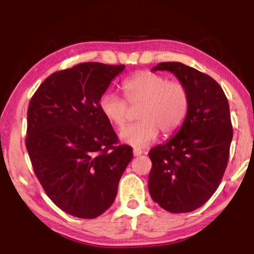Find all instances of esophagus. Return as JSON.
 <instances>
[{"instance_id": "obj_1", "label": "esophagus", "mask_w": 254, "mask_h": 254, "mask_svg": "<svg viewBox=\"0 0 254 254\" xmlns=\"http://www.w3.org/2000/svg\"><path fill=\"white\" fill-rule=\"evenodd\" d=\"M133 154H134V156H140V155L143 154V150H141L140 148H134Z\"/></svg>"}]
</instances>
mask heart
Returning <instances> with one entry per match:
<instances>
[{
    "label": "heart",
    "instance_id": "heart-1",
    "mask_svg": "<svg viewBox=\"0 0 254 254\" xmlns=\"http://www.w3.org/2000/svg\"><path fill=\"white\" fill-rule=\"evenodd\" d=\"M121 88L129 105H141L137 111L140 121L120 130L123 143L147 147L156 140L159 130L169 136L185 123L190 95L182 82L169 81L165 76L145 70L125 79ZM127 102L114 92L105 91L99 97L98 107L111 125L123 127L129 112Z\"/></svg>",
    "mask_w": 254,
    "mask_h": 254
}]
</instances>
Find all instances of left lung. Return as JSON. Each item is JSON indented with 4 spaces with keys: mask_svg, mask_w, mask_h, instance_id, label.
<instances>
[{
    "mask_svg": "<svg viewBox=\"0 0 254 254\" xmlns=\"http://www.w3.org/2000/svg\"><path fill=\"white\" fill-rule=\"evenodd\" d=\"M186 86L190 110L185 123L164 144L150 149L149 193L170 213H190L206 203L220 185L232 140L228 99L209 75L180 62H161Z\"/></svg>",
    "mask_w": 254,
    "mask_h": 254,
    "instance_id": "8db88e82",
    "label": "left lung"
}]
</instances>
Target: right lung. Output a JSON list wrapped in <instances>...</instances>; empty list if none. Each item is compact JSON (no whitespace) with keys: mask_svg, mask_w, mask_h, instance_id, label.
<instances>
[{"mask_svg":"<svg viewBox=\"0 0 254 254\" xmlns=\"http://www.w3.org/2000/svg\"><path fill=\"white\" fill-rule=\"evenodd\" d=\"M125 64L84 62L41 83L27 110L26 149L34 173L57 206L79 218L109 209L133 158L100 112L99 97Z\"/></svg>","mask_w":254,"mask_h":254,"instance_id":"add662e5","label":"right lung"}]
</instances>
